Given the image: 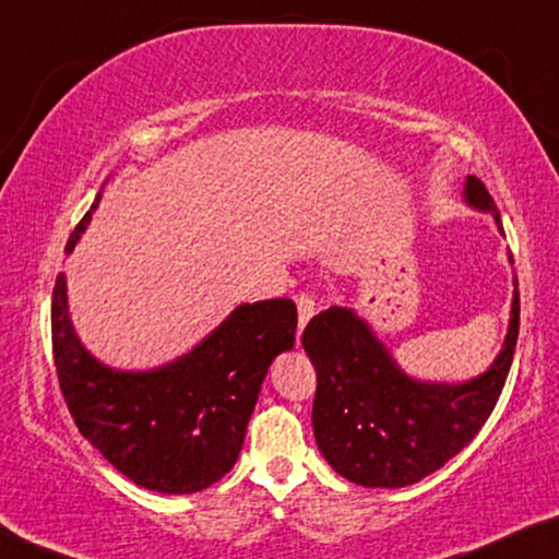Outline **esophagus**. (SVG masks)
Instances as JSON below:
<instances>
[{"label": "esophagus", "instance_id": "34e87169", "mask_svg": "<svg viewBox=\"0 0 559 559\" xmlns=\"http://www.w3.org/2000/svg\"><path fill=\"white\" fill-rule=\"evenodd\" d=\"M314 309V297L309 295V292H302V295L297 297V337H302V330L307 328V322L312 320Z\"/></svg>", "mask_w": 559, "mask_h": 559}]
</instances>
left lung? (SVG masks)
Masks as SVG:
<instances>
[{
  "mask_svg": "<svg viewBox=\"0 0 559 559\" xmlns=\"http://www.w3.org/2000/svg\"><path fill=\"white\" fill-rule=\"evenodd\" d=\"M465 200L492 214L502 231L497 204L477 177H467ZM518 332L520 292H514L508 337L492 367L469 382L442 384L402 372L390 349L352 309L330 307L312 317L302 345L317 369L312 427L324 460L362 487H405L432 475L492 415Z\"/></svg>",
  "mask_w": 559,
  "mask_h": 559,
  "instance_id": "8db88e82",
  "label": "left lung"
}]
</instances>
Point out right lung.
<instances>
[{
	"instance_id": "right-lung-1",
	"label": "right lung",
	"mask_w": 559,
	"mask_h": 559,
	"mask_svg": "<svg viewBox=\"0 0 559 559\" xmlns=\"http://www.w3.org/2000/svg\"><path fill=\"white\" fill-rule=\"evenodd\" d=\"M97 204L99 194L67 254ZM295 330L297 307L287 297L239 305L177 362L119 372L97 362L74 334L62 272L51 292V349L74 425L134 485L165 495L200 492L235 467L264 374L295 345Z\"/></svg>"
}]
</instances>
